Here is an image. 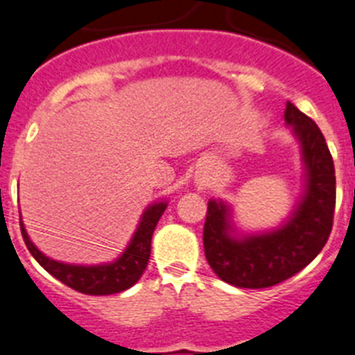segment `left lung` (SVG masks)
<instances>
[{"instance_id": "left-lung-1", "label": "left lung", "mask_w": 355, "mask_h": 355, "mask_svg": "<svg viewBox=\"0 0 355 355\" xmlns=\"http://www.w3.org/2000/svg\"><path fill=\"white\" fill-rule=\"evenodd\" d=\"M285 122L302 148L303 193L279 227L242 233L233 207L211 198L204 225V251L222 282L240 288H265L294 276L320 254L332 231L336 207L334 160L311 117L287 103Z\"/></svg>"}]
</instances>
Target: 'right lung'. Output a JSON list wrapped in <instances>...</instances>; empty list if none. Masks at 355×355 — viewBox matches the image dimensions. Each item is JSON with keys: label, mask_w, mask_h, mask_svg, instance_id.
<instances>
[{"label": "right lung", "mask_w": 355, "mask_h": 355, "mask_svg": "<svg viewBox=\"0 0 355 355\" xmlns=\"http://www.w3.org/2000/svg\"><path fill=\"white\" fill-rule=\"evenodd\" d=\"M166 207H168L166 200L153 202L151 205H148L124 252L117 260L110 261V263L76 265L52 260L34 245L23 222H19L21 234H23V240H25L31 254L46 272L52 274L53 278H58L59 282L77 293L90 294V296H108V294L122 293L139 282V278L148 267V261H150L151 236H153L155 227H157Z\"/></svg>", "instance_id": "1"}]
</instances>
